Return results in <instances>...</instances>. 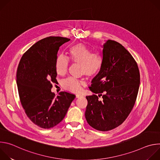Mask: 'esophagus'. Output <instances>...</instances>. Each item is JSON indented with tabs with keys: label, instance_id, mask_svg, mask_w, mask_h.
Masks as SVG:
<instances>
[{
	"label": "esophagus",
	"instance_id": "esophagus-1",
	"mask_svg": "<svg viewBox=\"0 0 160 160\" xmlns=\"http://www.w3.org/2000/svg\"><path fill=\"white\" fill-rule=\"evenodd\" d=\"M82 97H83L82 95H80V94H77L76 95V98H82Z\"/></svg>",
	"mask_w": 160,
	"mask_h": 160
}]
</instances>
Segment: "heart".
I'll return each instance as SVG.
<instances>
[{"label": "heart", "mask_w": 160, "mask_h": 160, "mask_svg": "<svg viewBox=\"0 0 160 160\" xmlns=\"http://www.w3.org/2000/svg\"><path fill=\"white\" fill-rule=\"evenodd\" d=\"M69 59L75 63L81 64V72L87 76H94L101 70L103 59L101 54L98 52H92V49L83 43H77L70 48ZM66 56L59 54L55 61V69L58 75H65L68 70L70 61ZM83 82L70 77L62 82L64 88L72 92L77 93L82 90Z\"/></svg>", "instance_id": "heart-1"}]
</instances>
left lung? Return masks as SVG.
<instances>
[{"instance_id":"8db88e82","label":"left lung","mask_w":160,"mask_h":160,"mask_svg":"<svg viewBox=\"0 0 160 160\" xmlns=\"http://www.w3.org/2000/svg\"><path fill=\"white\" fill-rule=\"evenodd\" d=\"M103 63L89 87L96 94L87 96V123L99 131L120 125L131 112L138 94L140 73L135 59L120 43L108 40L102 45ZM103 94L102 95V93Z\"/></svg>"}]
</instances>
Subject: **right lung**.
<instances>
[{
	"label": "right lung",
	"instance_id": "add662e5",
	"mask_svg": "<svg viewBox=\"0 0 160 160\" xmlns=\"http://www.w3.org/2000/svg\"><path fill=\"white\" fill-rule=\"evenodd\" d=\"M70 39L49 37L38 41L19 61L16 83L21 105L27 117L37 126L50 128L64 118L74 94L61 92L55 98L52 83L57 82L55 61L59 47Z\"/></svg>",
	"mask_w": 160,
	"mask_h": 160
}]
</instances>
